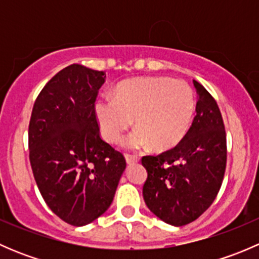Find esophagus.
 Masks as SVG:
<instances>
[{
  "mask_svg": "<svg viewBox=\"0 0 259 259\" xmlns=\"http://www.w3.org/2000/svg\"><path fill=\"white\" fill-rule=\"evenodd\" d=\"M125 160H126V163L129 164V165H132V164H135L139 161V156L130 155V154H125Z\"/></svg>",
  "mask_w": 259,
  "mask_h": 259,
  "instance_id": "obj_1",
  "label": "esophagus"
}]
</instances>
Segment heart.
<instances>
[{"instance_id":"heart-1","label":"heart","mask_w":259,"mask_h":259,"mask_svg":"<svg viewBox=\"0 0 259 259\" xmlns=\"http://www.w3.org/2000/svg\"><path fill=\"white\" fill-rule=\"evenodd\" d=\"M194 113L192 86L166 76L124 81L115 90V98L104 95L95 103L100 130L110 143L121 140L135 117L138 127L124 142L133 150L151 144L156 150L177 146L189 132Z\"/></svg>"}]
</instances>
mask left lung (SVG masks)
Returning <instances> with one entry per match:
<instances>
[{"label":"left lung","instance_id":"obj_1","mask_svg":"<svg viewBox=\"0 0 259 259\" xmlns=\"http://www.w3.org/2000/svg\"><path fill=\"white\" fill-rule=\"evenodd\" d=\"M198 94L194 120L178 145L142 158L148 171L143 197L158 218L176 227L199 218L215 199L227 164V139L217 101L193 80Z\"/></svg>","mask_w":259,"mask_h":259}]
</instances>
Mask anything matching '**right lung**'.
I'll return each mask as SVG.
<instances>
[{
    "label": "right lung",
    "mask_w": 259,
    "mask_h": 259,
    "mask_svg": "<svg viewBox=\"0 0 259 259\" xmlns=\"http://www.w3.org/2000/svg\"><path fill=\"white\" fill-rule=\"evenodd\" d=\"M105 72L72 64L44 86L28 125L38 190L59 218L86 226L110 207L126 161L100 137L95 115Z\"/></svg>",
    "instance_id": "1"
}]
</instances>
